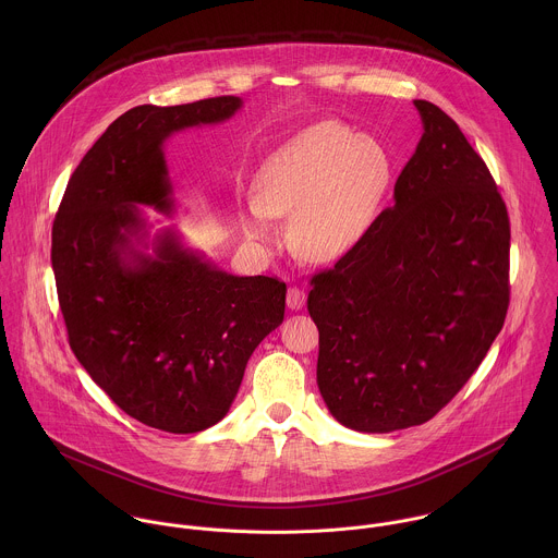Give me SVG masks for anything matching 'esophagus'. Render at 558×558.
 <instances>
[{"label":"esophagus","instance_id":"obj_1","mask_svg":"<svg viewBox=\"0 0 558 558\" xmlns=\"http://www.w3.org/2000/svg\"><path fill=\"white\" fill-rule=\"evenodd\" d=\"M305 301H307V294H305V290H301V288H288V296H286V303H288V307H290L292 312H299V310H303Z\"/></svg>","mask_w":558,"mask_h":558}]
</instances>
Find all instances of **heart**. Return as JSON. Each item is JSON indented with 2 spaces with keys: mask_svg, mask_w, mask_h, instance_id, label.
Instances as JSON below:
<instances>
[{
  "mask_svg": "<svg viewBox=\"0 0 558 558\" xmlns=\"http://www.w3.org/2000/svg\"><path fill=\"white\" fill-rule=\"evenodd\" d=\"M396 175L391 150L339 122L296 133L259 165L244 232L275 236L272 217L290 218L294 248L312 262L345 255L374 226Z\"/></svg>",
  "mask_w": 558,
  "mask_h": 558,
  "instance_id": "heart-1",
  "label": "heart"
}]
</instances>
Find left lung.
I'll use <instances>...</instances> for the list:
<instances>
[{
  "label": "left lung",
  "instance_id": "1",
  "mask_svg": "<svg viewBox=\"0 0 558 558\" xmlns=\"http://www.w3.org/2000/svg\"><path fill=\"white\" fill-rule=\"evenodd\" d=\"M396 204L312 277L318 387L345 427L429 421L475 374L509 307V215L487 165L434 102Z\"/></svg>",
  "mask_w": 558,
  "mask_h": 558
}]
</instances>
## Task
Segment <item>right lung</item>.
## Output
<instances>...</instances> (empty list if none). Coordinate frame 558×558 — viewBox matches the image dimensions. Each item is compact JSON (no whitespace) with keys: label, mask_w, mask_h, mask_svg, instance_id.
<instances>
[{"label":"right lung","mask_w":558,"mask_h":558,"mask_svg":"<svg viewBox=\"0 0 558 558\" xmlns=\"http://www.w3.org/2000/svg\"><path fill=\"white\" fill-rule=\"evenodd\" d=\"M239 96L140 105L109 124L73 171L51 232L69 343L89 378L129 416L169 434L219 423L259 341L286 314V283L236 277L184 248L173 230L144 236L140 206L169 215L162 144L230 120Z\"/></svg>","instance_id":"add662e5"}]
</instances>
